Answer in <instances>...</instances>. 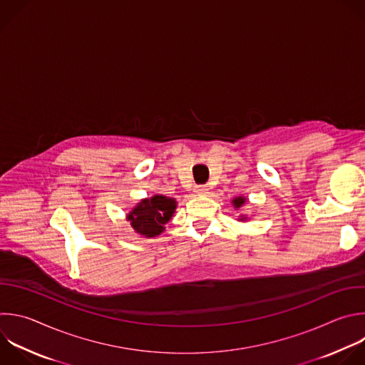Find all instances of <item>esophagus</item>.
Returning <instances> with one entry per match:
<instances>
[{"label":"esophagus","instance_id":"esophagus-1","mask_svg":"<svg viewBox=\"0 0 365 365\" xmlns=\"http://www.w3.org/2000/svg\"><path fill=\"white\" fill-rule=\"evenodd\" d=\"M207 190H209V186H207V185H197V186L195 187V192H196L197 195H206Z\"/></svg>","mask_w":365,"mask_h":365}]
</instances>
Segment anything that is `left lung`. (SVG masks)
I'll return each instance as SVG.
<instances>
[{"mask_svg":"<svg viewBox=\"0 0 365 365\" xmlns=\"http://www.w3.org/2000/svg\"><path fill=\"white\" fill-rule=\"evenodd\" d=\"M244 203H245V197H236V199L233 200L235 207H240V205H244Z\"/></svg>","mask_w":365,"mask_h":365,"instance_id":"left-lung-1","label":"left lung"}]
</instances>
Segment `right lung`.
Returning a JSON list of instances; mask_svg holds the SVG:
<instances>
[{
  "label": "right lung",
  "instance_id": "add662e5",
  "mask_svg": "<svg viewBox=\"0 0 365 365\" xmlns=\"http://www.w3.org/2000/svg\"><path fill=\"white\" fill-rule=\"evenodd\" d=\"M176 209V200L163 195H156L152 199L142 200L129 215L128 219L135 230L146 237H153L165 230Z\"/></svg>",
  "mask_w": 365,
  "mask_h": 365
}]
</instances>
